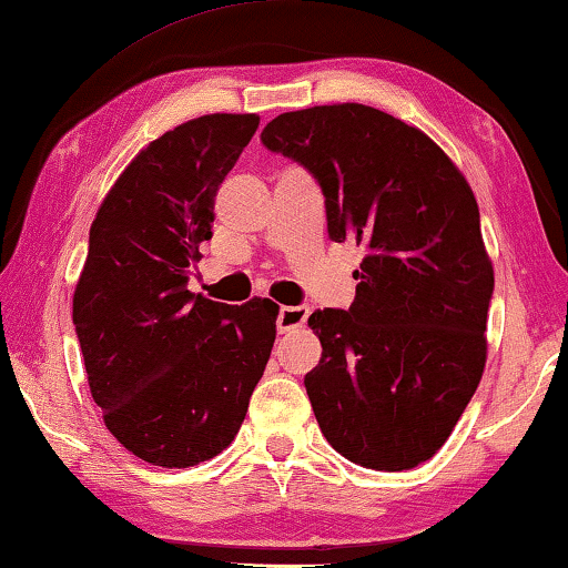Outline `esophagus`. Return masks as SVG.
<instances>
[{
	"label": "esophagus",
	"instance_id": "34e87169",
	"mask_svg": "<svg viewBox=\"0 0 568 568\" xmlns=\"http://www.w3.org/2000/svg\"><path fill=\"white\" fill-rule=\"evenodd\" d=\"M308 316H311V311L305 308V305H283L281 313H277V331L287 333V331L303 328Z\"/></svg>",
	"mask_w": 568,
	"mask_h": 568
}]
</instances>
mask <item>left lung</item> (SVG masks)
<instances>
[{"label":"left lung","instance_id":"obj_1","mask_svg":"<svg viewBox=\"0 0 568 568\" xmlns=\"http://www.w3.org/2000/svg\"><path fill=\"white\" fill-rule=\"evenodd\" d=\"M263 143L313 171L328 235L366 252L351 308L308 318L323 437L356 465L412 470L453 435L488 358L495 277L473 189L425 131L362 103L281 113Z\"/></svg>","mask_w":568,"mask_h":568}]
</instances>
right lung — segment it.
I'll return each instance as SVG.
<instances>
[{"label": "right lung", "mask_w": 568, "mask_h": 568, "mask_svg": "<svg viewBox=\"0 0 568 568\" xmlns=\"http://www.w3.org/2000/svg\"><path fill=\"white\" fill-rule=\"evenodd\" d=\"M257 125V113H210L166 131L131 159L90 224L73 323L105 427L143 463L220 455L273 351V301L230 308L186 291L214 196Z\"/></svg>", "instance_id": "right-lung-1"}]
</instances>
